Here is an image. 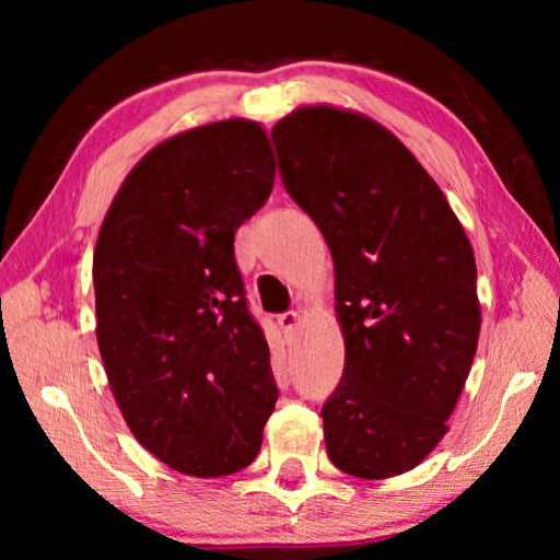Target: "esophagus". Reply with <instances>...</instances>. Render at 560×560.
I'll list each match as a JSON object with an SVG mask.
<instances>
[{
	"label": "esophagus",
	"mask_w": 560,
	"mask_h": 560,
	"mask_svg": "<svg viewBox=\"0 0 560 560\" xmlns=\"http://www.w3.org/2000/svg\"><path fill=\"white\" fill-rule=\"evenodd\" d=\"M299 314L296 311H287V314H281V316H277V324H279V328H281V334H283V338L291 340L296 338V328H299Z\"/></svg>",
	"instance_id": "esophagus-1"
}]
</instances>
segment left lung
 Returning a JSON list of instances; mask_svg holds the SVG:
<instances>
[{
	"label": "left lung",
	"instance_id": "left-lung-1",
	"mask_svg": "<svg viewBox=\"0 0 560 560\" xmlns=\"http://www.w3.org/2000/svg\"><path fill=\"white\" fill-rule=\"evenodd\" d=\"M271 138L334 257L346 365L320 410L328 457L350 477H397L450 432L477 353L469 236L420 160L363 113L299 106Z\"/></svg>",
	"mask_w": 560,
	"mask_h": 560
}]
</instances>
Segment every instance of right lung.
Returning a JSON list of instances; mask_svg holds the SVG:
<instances>
[{"label": "right lung", "mask_w": 560, "mask_h": 560, "mask_svg": "<svg viewBox=\"0 0 560 560\" xmlns=\"http://www.w3.org/2000/svg\"><path fill=\"white\" fill-rule=\"evenodd\" d=\"M273 177L261 122H207L148 150L103 217L93 289L110 393L132 438L187 477L249 467L277 405L234 261Z\"/></svg>", "instance_id": "1"}]
</instances>
